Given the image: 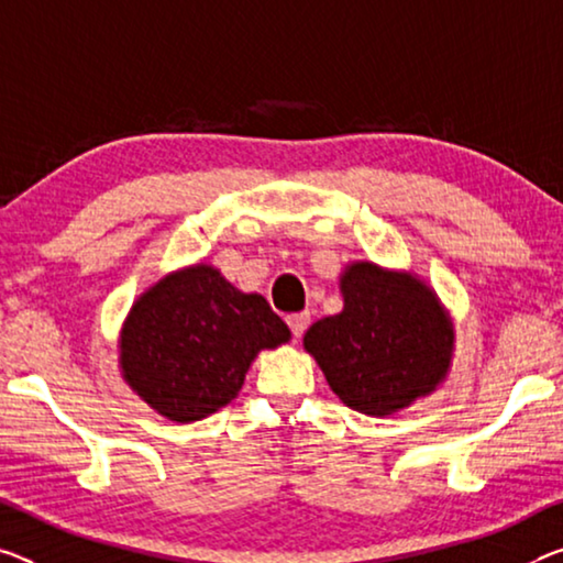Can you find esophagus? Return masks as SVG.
I'll return each instance as SVG.
<instances>
[{
	"mask_svg": "<svg viewBox=\"0 0 563 563\" xmlns=\"http://www.w3.org/2000/svg\"><path fill=\"white\" fill-rule=\"evenodd\" d=\"M309 311H299V314H289L287 317V324H289V330H291V334L294 336H301L307 332V327H309Z\"/></svg>",
	"mask_w": 563,
	"mask_h": 563,
	"instance_id": "1",
	"label": "esophagus"
}]
</instances>
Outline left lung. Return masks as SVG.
<instances>
[{
    "instance_id": "obj_1",
    "label": "left lung",
    "mask_w": 563,
    "mask_h": 563,
    "mask_svg": "<svg viewBox=\"0 0 563 563\" xmlns=\"http://www.w3.org/2000/svg\"><path fill=\"white\" fill-rule=\"evenodd\" d=\"M344 309L314 322L307 352L344 405L390 415L435 390L451 362L453 330L435 294L408 274L354 264L342 276Z\"/></svg>"
}]
</instances>
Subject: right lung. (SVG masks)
<instances>
[{"instance_id": "add662e5", "label": "right lung", "mask_w": 563, "mask_h": 563, "mask_svg": "<svg viewBox=\"0 0 563 563\" xmlns=\"http://www.w3.org/2000/svg\"><path fill=\"white\" fill-rule=\"evenodd\" d=\"M289 340L262 294L233 289L211 266L170 274L135 301L120 334L133 390L166 418L194 422L239 395L258 350Z\"/></svg>"}]
</instances>
